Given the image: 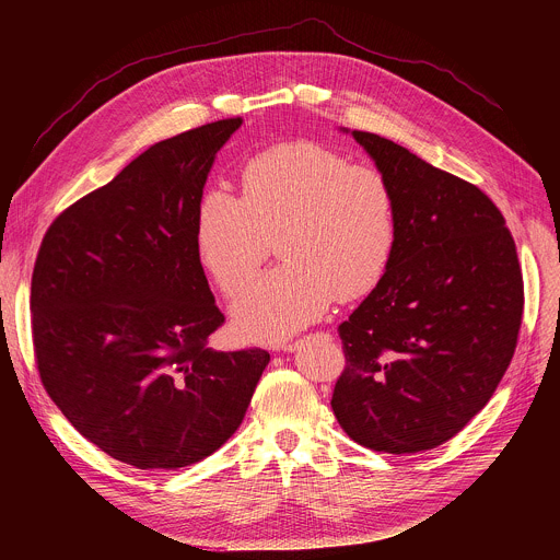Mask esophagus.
Masks as SVG:
<instances>
[{"label": "esophagus", "instance_id": "1", "mask_svg": "<svg viewBox=\"0 0 560 560\" xmlns=\"http://www.w3.org/2000/svg\"><path fill=\"white\" fill-rule=\"evenodd\" d=\"M275 348H277V350H283V352H290V350H294V348H296V343H292V341H283V343H277Z\"/></svg>", "mask_w": 560, "mask_h": 560}]
</instances>
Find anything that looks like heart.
<instances>
[{
	"mask_svg": "<svg viewBox=\"0 0 560 560\" xmlns=\"http://www.w3.org/2000/svg\"><path fill=\"white\" fill-rule=\"evenodd\" d=\"M244 197L208 188L195 217L201 264L228 294L242 292L279 234L283 259L234 305L246 339H283L335 296L357 299L383 277L396 242V195L376 168L350 166L314 143H283L250 159Z\"/></svg>",
	"mask_w": 560,
	"mask_h": 560,
	"instance_id": "1",
	"label": "heart"
}]
</instances>
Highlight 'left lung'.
Segmentation results:
<instances>
[{
	"label": "left lung",
	"instance_id": "left-lung-1",
	"mask_svg": "<svg viewBox=\"0 0 560 560\" xmlns=\"http://www.w3.org/2000/svg\"><path fill=\"white\" fill-rule=\"evenodd\" d=\"M352 137L394 188L396 242L339 326L346 370L332 410L359 445L415 454L450 441L492 398L516 350L523 275L483 190L385 137Z\"/></svg>",
	"mask_w": 560,
	"mask_h": 560
}]
</instances>
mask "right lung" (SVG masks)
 <instances>
[{"instance_id":"add662e5","label":"right lung","mask_w":560,"mask_h":560,"mask_svg":"<svg viewBox=\"0 0 560 560\" xmlns=\"http://www.w3.org/2000/svg\"><path fill=\"white\" fill-rule=\"evenodd\" d=\"M242 117L150 145L46 230L31 312L42 383L72 428L139 469H177L242 425L270 361L221 352L195 246L197 203Z\"/></svg>"}]
</instances>
